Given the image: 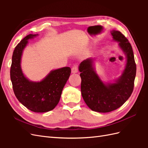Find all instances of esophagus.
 Instances as JSON below:
<instances>
[{"label": "esophagus", "instance_id": "esophagus-1", "mask_svg": "<svg viewBox=\"0 0 148 148\" xmlns=\"http://www.w3.org/2000/svg\"><path fill=\"white\" fill-rule=\"evenodd\" d=\"M78 71V69L77 65H74L72 68H71V73H77Z\"/></svg>", "mask_w": 148, "mask_h": 148}]
</instances>
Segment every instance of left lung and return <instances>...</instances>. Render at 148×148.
I'll return each instance as SVG.
<instances>
[{"label": "left lung", "mask_w": 148, "mask_h": 148, "mask_svg": "<svg viewBox=\"0 0 148 148\" xmlns=\"http://www.w3.org/2000/svg\"><path fill=\"white\" fill-rule=\"evenodd\" d=\"M110 33L126 57L122 75L114 82H103L96 73L94 58L84 60L78 66L82 97L89 108L97 112H109L122 106L132 95L136 77V66L130 43L120 31L112 30Z\"/></svg>", "instance_id": "8db88e82"}]
</instances>
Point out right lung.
<instances>
[{
  "label": "right lung",
  "instance_id": "right-lung-1",
  "mask_svg": "<svg viewBox=\"0 0 148 148\" xmlns=\"http://www.w3.org/2000/svg\"><path fill=\"white\" fill-rule=\"evenodd\" d=\"M30 34L15 47L12 56L10 79L16 98L26 108L34 112L53 110L59 103L71 69L69 66L52 70L40 82H32L26 77L21 66V57L28 40L38 36Z\"/></svg>",
  "mask_w": 148,
  "mask_h": 148
}]
</instances>
